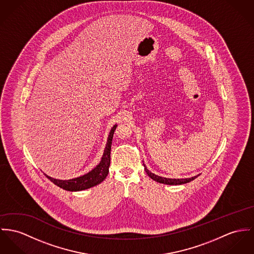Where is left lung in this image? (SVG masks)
<instances>
[{"label":"left lung","instance_id":"8db88e82","mask_svg":"<svg viewBox=\"0 0 254 254\" xmlns=\"http://www.w3.org/2000/svg\"><path fill=\"white\" fill-rule=\"evenodd\" d=\"M144 167H145V171L146 173L148 174V176L153 179L154 181H156L157 183H160V184H164V185H183V184H187V183H190L191 181H193L195 178H197L198 176H194V177H191V178H187V179H168V178H163V177H160V176L156 175L154 173H152L151 171H149L147 169V167L145 166V164L143 163Z\"/></svg>","mask_w":254,"mask_h":254}]
</instances>
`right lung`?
<instances>
[{"label": "right lung", "instance_id": "add662e5", "mask_svg": "<svg viewBox=\"0 0 254 254\" xmlns=\"http://www.w3.org/2000/svg\"><path fill=\"white\" fill-rule=\"evenodd\" d=\"M116 127H117V125H115L109 132L106 147L104 149V153L102 155L100 162L89 173L74 179H70V180H58V179L51 178L46 174L44 175L46 176L53 184L58 186L59 188L68 191H80V190L93 188L98 184H100L101 182H103V180L106 178V176L108 175V172H109L111 145H112L113 134Z\"/></svg>", "mask_w": 254, "mask_h": 254}]
</instances>
